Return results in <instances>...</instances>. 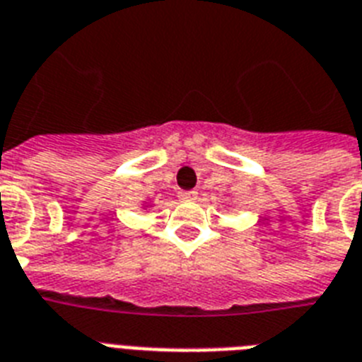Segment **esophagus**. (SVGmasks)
I'll return each mask as SVG.
<instances>
[{"mask_svg": "<svg viewBox=\"0 0 362 362\" xmlns=\"http://www.w3.org/2000/svg\"><path fill=\"white\" fill-rule=\"evenodd\" d=\"M178 199H180L182 202L197 201V191H180V193H178Z\"/></svg>", "mask_w": 362, "mask_h": 362, "instance_id": "34e87169", "label": "esophagus"}]
</instances>
